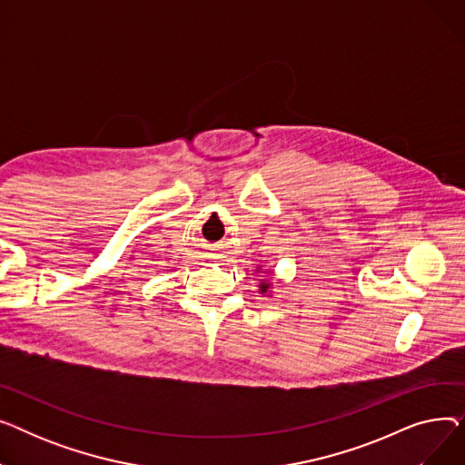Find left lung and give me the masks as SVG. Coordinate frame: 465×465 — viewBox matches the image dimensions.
I'll return each mask as SVG.
<instances>
[{
	"mask_svg": "<svg viewBox=\"0 0 465 465\" xmlns=\"http://www.w3.org/2000/svg\"><path fill=\"white\" fill-rule=\"evenodd\" d=\"M256 272H262V265L258 267V270H256ZM263 273H267V272H263ZM258 288H260L258 292H260V294H262V296H270V298L273 296V284H272L270 281H265V279H262V282L258 284Z\"/></svg>",
	"mask_w": 465,
	"mask_h": 465,
	"instance_id": "obj_1",
	"label": "left lung"
}]
</instances>
